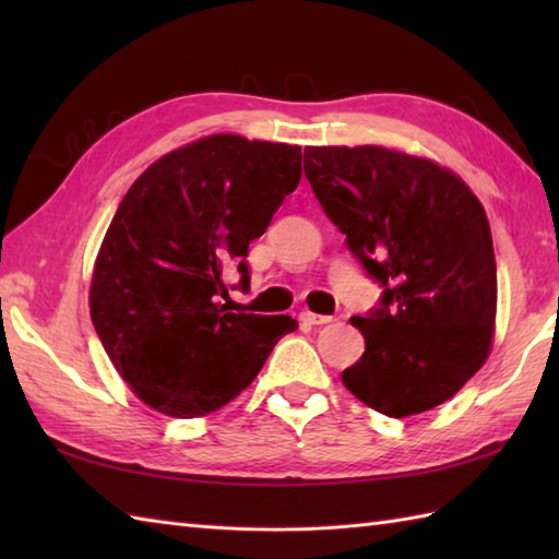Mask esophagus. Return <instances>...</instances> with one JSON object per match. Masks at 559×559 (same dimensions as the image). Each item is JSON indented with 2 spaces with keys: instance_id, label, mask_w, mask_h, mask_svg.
I'll return each mask as SVG.
<instances>
[{
  "instance_id": "34e87169",
  "label": "esophagus",
  "mask_w": 559,
  "mask_h": 559,
  "mask_svg": "<svg viewBox=\"0 0 559 559\" xmlns=\"http://www.w3.org/2000/svg\"><path fill=\"white\" fill-rule=\"evenodd\" d=\"M300 319H302L305 324H317V326L334 322V317H331V314H314V312H302Z\"/></svg>"
}]
</instances>
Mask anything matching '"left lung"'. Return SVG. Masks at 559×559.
Returning a JSON list of instances; mask_svg holds the SVG:
<instances>
[{"label": "left lung", "mask_w": 559, "mask_h": 559, "mask_svg": "<svg viewBox=\"0 0 559 559\" xmlns=\"http://www.w3.org/2000/svg\"><path fill=\"white\" fill-rule=\"evenodd\" d=\"M305 177L382 288L350 319L365 353L343 384L389 418L444 403L492 343L497 266L480 201L437 163L382 146H310Z\"/></svg>", "instance_id": "obj_1"}]
</instances>
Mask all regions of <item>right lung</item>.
<instances>
[{
  "mask_svg": "<svg viewBox=\"0 0 559 559\" xmlns=\"http://www.w3.org/2000/svg\"><path fill=\"white\" fill-rule=\"evenodd\" d=\"M300 146L213 134L129 187L91 283V319L134 394L173 418L233 401L264 367L288 314L228 312L225 266L249 288L247 249L300 182Z\"/></svg>",
  "mask_w": 559,
  "mask_h": 559,
  "instance_id": "obj_1",
  "label": "right lung"
}]
</instances>
